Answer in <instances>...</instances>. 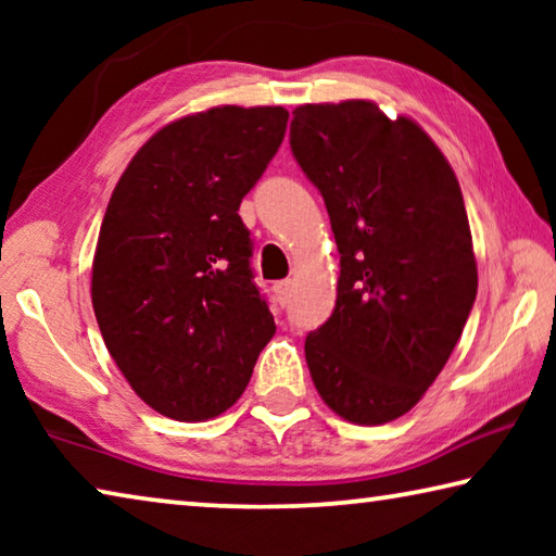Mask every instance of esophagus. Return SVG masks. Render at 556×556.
I'll use <instances>...</instances> for the list:
<instances>
[{
    "label": "esophagus",
    "instance_id": "1",
    "mask_svg": "<svg viewBox=\"0 0 556 556\" xmlns=\"http://www.w3.org/2000/svg\"><path fill=\"white\" fill-rule=\"evenodd\" d=\"M275 291H277V299H279V304H281V306L289 304V296H291V281H289V279H281V281H277V285H275Z\"/></svg>",
    "mask_w": 556,
    "mask_h": 556
}]
</instances>
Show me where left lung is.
Segmentation results:
<instances>
[{"instance_id": "obj_1", "label": "left lung", "mask_w": 556, "mask_h": 556, "mask_svg": "<svg viewBox=\"0 0 556 556\" xmlns=\"http://www.w3.org/2000/svg\"><path fill=\"white\" fill-rule=\"evenodd\" d=\"M289 144L341 252L333 314L304 343L312 380L343 419L384 425L444 370L473 308L460 186L417 122L368 100L296 108Z\"/></svg>"}]
</instances>
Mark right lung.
<instances>
[{
    "label": "right lung",
    "instance_id": "1",
    "mask_svg": "<svg viewBox=\"0 0 556 556\" xmlns=\"http://www.w3.org/2000/svg\"><path fill=\"white\" fill-rule=\"evenodd\" d=\"M285 108H213L159 129L112 191L92 308L112 361L164 417L205 421L248 388L275 316L238 215L285 139Z\"/></svg>",
    "mask_w": 556,
    "mask_h": 556
}]
</instances>
